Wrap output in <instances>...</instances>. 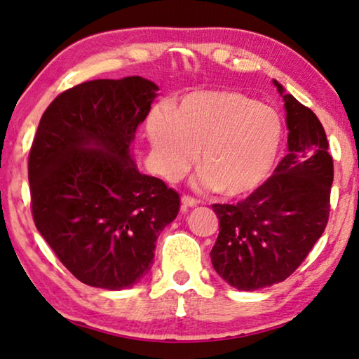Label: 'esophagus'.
<instances>
[{
  "mask_svg": "<svg viewBox=\"0 0 359 359\" xmlns=\"http://www.w3.org/2000/svg\"><path fill=\"white\" fill-rule=\"evenodd\" d=\"M198 203H200V201H198L196 198L190 196V195H184V196H182V208H184V209H187V208H195Z\"/></svg>",
  "mask_w": 359,
  "mask_h": 359,
  "instance_id": "esophagus-1",
  "label": "esophagus"
}]
</instances>
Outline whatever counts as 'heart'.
<instances>
[{"mask_svg": "<svg viewBox=\"0 0 359 359\" xmlns=\"http://www.w3.org/2000/svg\"><path fill=\"white\" fill-rule=\"evenodd\" d=\"M156 166L177 179L200 151L198 185L244 196L265 184L283 140L280 115L236 90H196L174 111L155 108L147 123Z\"/></svg>", "mask_w": 359, "mask_h": 359, "instance_id": "b5f03b06", "label": "heart"}]
</instances>
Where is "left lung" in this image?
I'll return each instance as SVG.
<instances>
[{
	"instance_id": "8db88e82",
	"label": "left lung",
	"mask_w": 359,
	"mask_h": 359,
	"mask_svg": "<svg viewBox=\"0 0 359 359\" xmlns=\"http://www.w3.org/2000/svg\"><path fill=\"white\" fill-rule=\"evenodd\" d=\"M273 83L287 113V155L246 200L212 204L220 231L210 260L220 278L240 291L291 276L321 238L331 210L334 163L323 124Z\"/></svg>"
}]
</instances>
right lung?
I'll return each instance as SVG.
<instances>
[{"label": "right lung", "mask_w": 359, "mask_h": 359, "mask_svg": "<svg viewBox=\"0 0 359 359\" xmlns=\"http://www.w3.org/2000/svg\"><path fill=\"white\" fill-rule=\"evenodd\" d=\"M156 90L140 76L81 83L50 102L33 139V222L88 286L118 291L144 278L159 233L179 214V193L140 174L129 153Z\"/></svg>", "instance_id": "add662e5"}]
</instances>
